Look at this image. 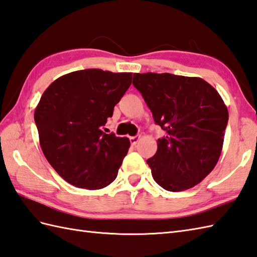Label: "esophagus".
Returning a JSON list of instances; mask_svg holds the SVG:
<instances>
[{
    "label": "esophagus",
    "mask_w": 257,
    "mask_h": 257,
    "mask_svg": "<svg viewBox=\"0 0 257 257\" xmlns=\"http://www.w3.org/2000/svg\"><path fill=\"white\" fill-rule=\"evenodd\" d=\"M140 140V136H135V137H130V143L133 146H136L137 143L139 142Z\"/></svg>",
    "instance_id": "34e87169"
}]
</instances>
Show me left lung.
Masks as SVG:
<instances>
[{"label": "left lung", "instance_id": "8db88e82", "mask_svg": "<svg viewBox=\"0 0 257 257\" xmlns=\"http://www.w3.org/2000/svg\"><path fill=\"white\" fill-rule=\"evenodd\" d=\"M154 121L166 135L147 163L153 180L169 192L194 187L214 169L222 151L228 108L219 93L200 77L135 73Z\"/></svg>", "mask_w": 257, "mask_h": 257}]
</instances>
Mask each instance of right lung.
Returning <instances> with one entry per match:
<instances>
[{
  "label": "right lung",
  "instance_id": "add662e5",
  "mask_svg": "<svg viewBox=\"0 0 257 257\" xmlns=\"http://www.w3.org/2000/svg\"><path fill=\"white\" fill-rule=\"evenodd\" d=\"M133 73L86 69L62 75L35 109L48 162L73 186L100 189L115 181L130 141L104 133L107 119L131 84Z\"/></svg>",
  "mask_w": 257,
  "mask_h": 257
}]
</instances>
